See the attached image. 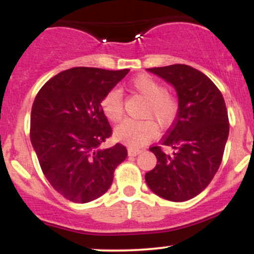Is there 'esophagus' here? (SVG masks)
Segmentation results:
<instances>
[{
    "label": "esophagus",
    "mask_w": 254,
    "mask_h": 254,
    "mask_svg": "<svg viewBox=\"0 0 254 254\" xmlns=\"http://www.w3.org/2000/svg\"><path fill=\"white\" fill-rule=\"evenodd\" d=\"M141 151L142 150L138 149V148H129V149H127V154H129L130 156H136V155H138Z\"/></svg>",
    "instance_id": "1"
}]
</instances>
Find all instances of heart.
Wrapping results in <instances>:
<instances>
[{"instance_id":"obj_1","label":"heart","mask_w":254,"mask_h":254,"mask_svg":"<svg viewBox=\"0 0 254 254\" xmlns=\"http://www.w3.org/2000/svg\"><path fill=\"white\" fill-rule=\"evenodd\" d=\"M130 90L145 99L142 111L143 121H127L115 130L118 141L132 145H141L151 141L161 129H168L176 122L179 113V100L174 94L167 92L162 82L148 74L133 77L130 82ZM103 115L111 123H119L124 117L123 95L118 89H111L100 101ZM155 120L157 125L153 122Z\"/></svg>"}]
</instances>
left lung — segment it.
<instances>
[{"label":"left lung","instance_id":"left-lung-1","mask_svg":"<svg viewBox=\"0 0 254 254\" xmlns=\"http://www.w3.org/2000/svg\"><path fill=\"white\" fill-rule=\"evenodd\" d=\"M172 83L179 99L176 122L159 145H151L157 162L145 173L154 193L172 202H185L210 184L222 162L229 133L222 93L202 71L185 64L147 69ZM165 146L174 149L166 154Z\"/></svg>","mask_w":254,"mask_h":254}]
</instances>
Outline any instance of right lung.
<instances>
[{
    "instance_id": "1",
    "label": "right lung",
    "mask_w": 254,
    "mask_h": 254,
    "mask_svg": "<svg viewBox=\"0 0 254 254\" xmlns=\"http://www.w3.org/2000/svg\"><path fill=\"white\" fill-rule=\"evenodd\" d=\"M127 72L76 66L51 77L34 99L32 145L44 176L71 202L88 203L104 194L127 159L123 144L100 148L112 135L100 101Z\"/></svg>"
}]
</instances>
